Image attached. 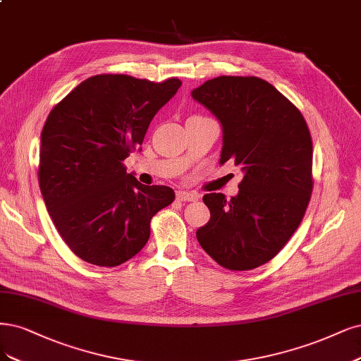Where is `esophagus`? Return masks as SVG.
<instances>
[{
	"label": "esophagus",
	"mask_w": 361,
	"mask_h": 361,
	"mask_svg": "<svg viewBox=\"0 0 361 361\" xmlns=\"http://www.w3.org/2000/svg\"><path fill=\"white\" fill-rule=\"evenodd\" d=\"M176 198L179 202H197L198 195L194 192H186V191H178Z\"/></svg>",
	"instance_id": "1"
}]
</instances>
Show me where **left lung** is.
I'll return each mask as SVG.
<instances>
[{"mask_svg":"<svg viewBox=\"0 0 361 361\" xmlns=\"http://www.w3.org/2000/svg\"><path fill=\"white\" fill-rule=\"evenodd\" d=\"M219 119V163L245 176L239 194L203 197L210 221L197 240L228 270H251L276 257L305 216L312 194V139L287 97L255 76H219L191 92Z\"/></svg>","mask_w":361,"mask_h":361,"instance_id":"1","label":"left lung"}]
</instances>
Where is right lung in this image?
Masks as SVG:
<instances>
[{"mask_svg":"<svg viewBox=\"0 0 361 361\" xmlns=\"http://www.w3.org/2000/svg\"><path fill=\"white\" fill-rule=\"evenodd\" d=\"M178 78L155 83L127 74H97L51 110L42 131L39 183L58 233L86 263L116 267L151 235V219L175 200L164 185H142L123 159L179 90Z\"/></svg>","mask_w":361,"mask_h":361,"instance_id":"1","label":"right lung"}]
</instances>
